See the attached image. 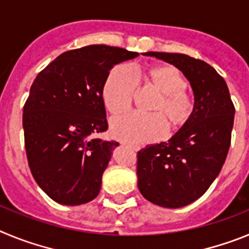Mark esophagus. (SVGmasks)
Here are the masks:
<instances>
[{
	"mask_svg": "<svg viewBox=\"0 0 249 249\" xmlns=\"http://www.w3.org/2000/svg\"><path fill=\"white\" fill-rule=\"evenodd\" d=\"M131 148L133 149V151H138V149H140V147H137V146H131Z\"/></svg>",
	"mask_w": 249,
	"mask_h": 249,
	"instance_id": "1",
	"label": "esophagus"
}]
</instances>
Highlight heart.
<instances>
[{
  "mask_svg": "<svg viewBox=\"0 0 249 249\" xmlns=\"http://www.w3.org/2000/svg\"><path fill=\"white\" fill-rule=\"evenodd\" d=\"M143 85L156 92L149 112L152 114L129 113L111 121V135L131 144L156 142L169 131L182 128L193 113L195 103L186 92L187 81L182 72L171 65H156L142 73L120 65L109 72L103 86V101L111 113L120 114L131 108L138 91Z\"/></svg>",
  "mask_w": 249,
  "mask_h": 249,
  "instance_id": "heart-1",
  "label": "heart"
}]
</instances>
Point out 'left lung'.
Returning <instances> with one entry per match:
<instances>
[{"label":"left lung","mask_w":249,"mask_h":249,"mask_svg":"<svg viewBox=\"0 0 249 249\" xmlns=\"http://www.w3.org/2000/svg\"><path fill=\"white\" fill-rule=\"evenodd\" d=\"M176 66L190 81L195 108L168 142L137 153L138 190L147 201L179 208L204 195L221 172L231 146L234 105L227 83L214 68L182 53L147 52Z\"/></svg>","instance_id":"1"}]
</instances>
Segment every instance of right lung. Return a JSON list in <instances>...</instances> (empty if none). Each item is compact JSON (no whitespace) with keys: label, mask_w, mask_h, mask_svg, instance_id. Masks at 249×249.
Wrapping results in <instances>:
<instances>
[{"label":"right lung","mask_w":249,"mask_h":249,"mask_svg":"<svg viewBox=\"0 0 249 249\" xmlns=\"http://www.w3.org/2000/svg\"><path fill=\"white\" fill-rule=\"evenodd\" d=\"M137 52L106 45L59 54L37 74L23 106L28 166L43 192L66 206L98 196L118 142L96 138L108 128L103 86L114 65Z\"/></svg>","instance_id":"add662e5"}]
</instances>
